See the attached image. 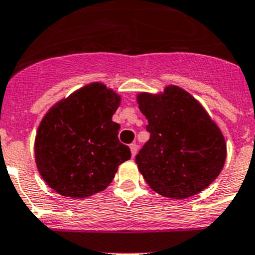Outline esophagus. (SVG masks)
I'll return each mask as SVG.
<instances>
[{
  "label": "esophagus",
  "mask_w": 255,
  "mask_h": 255,
  "mask_svg": "<svg viewBox=\"0 0 255 255\" xmlns=\"http://www.w3.org/2000/svg\"><path fill=\"white\" fill-rule=\"evenodd\" d=\"M137 145H136V143H131L130 145V150H131V156H132V157H135V155H136V152H137Z\"/></svg>",
  "instance_id": "obj_1"
}]
</instances>
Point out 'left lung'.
<instances>
[{"label":"left lung","instance_id":"left-lung-1","mask_svg":"<svg viewBox=\"0 0 255 255\" xmlns=\"http://www.w3.org/2000/svg\"><path fill=\"white\" fill-rule=\"evenodd\" d=\"M137 102L148 122L150 140L135 161L147 185L176 200L208 187L223 168L227 146L202 105L175 85L163 94L141 93Z\"/></svg>","mask_w":255,"mask_h":255}]
</instances>
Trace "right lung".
Wrapping results in <instances>:
<instances>
[{"label":"right lung","mask_w":255,"mask_h":255,"mask_svg":"<svg viewBox=\"0 0 255 255\" xmlns=\"http://www.w3.org/2000/svg\"><path fill=\"white\" fill-rule=\"evenodd\" d=\"M120 97L93 83L55 104L43 118L34 143L42 178L59 195L84 198L105 190L131 157L113 115Z\"/></svg>","instance_id":"right-lung-1"}]
</instances>
